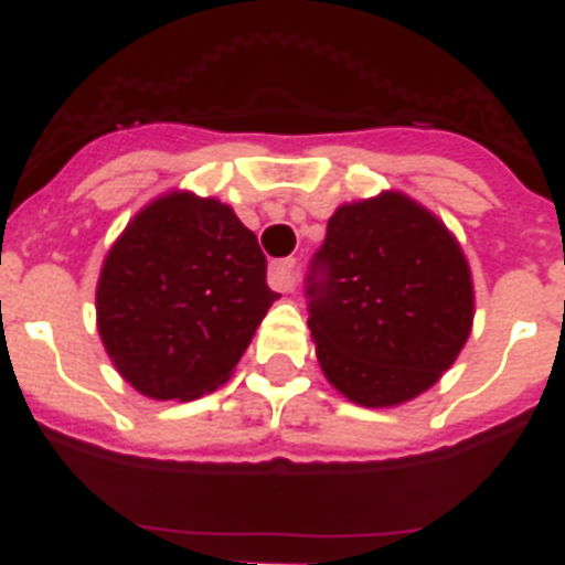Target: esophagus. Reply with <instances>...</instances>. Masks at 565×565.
<instances>
[{
  "label": "esophagus",
  "mask_w": 565,
  "mask_h": 565,
  "mask_svg": "<svg viewBox=\"0 0 565 565\" xmlns=\"http://www.w3.org/2000/svg\"><path fill=\"white\" fill-rule=\"evenodd\" d=\"M268 282H271L274 291H291L294 282H297V259H279L274 263L271 274H268Z\"/></svg>",
  "instance_id": "34e87169"
}]
</instances>
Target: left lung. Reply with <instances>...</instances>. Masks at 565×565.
Masks as SVG:
<instances>
[{
  "instance_id": "8db88e82",
  "label": "left lung",
  "mask_w": 565,
  "mask_h": 565,
  "mask_svg": "<svg viewBox=\"0 0 565 565\" xmlns=\"http://www.w3.org/2000/svg\"><path fill=\"white\" fill-rule=\"evenodd\" d=\"M306 299L328 382L364 407L433 387L472 326L461 248L427 209L396 192L337 209L308 266Z\"/></svg>"
}]
</instances>
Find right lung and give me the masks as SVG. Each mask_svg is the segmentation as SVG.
I'll use <instances>...</instances> for the list:
<instances>
[{
    "label": "right lung",
    "mask_w": 565,
    "mask_h": 565,
    "mask_svg": "<svg viewBox=\"0 0 565 565\" xmlns=\"http://www.w3.org/2000/svg\"><path fill=\"white\" fill-rule=\"evenodd\" d=\"M266 254L237 214L174 192L143 209L104 259L98 333L149 398L203 396L226 382L271 308Z\"/></svg>",
    "instance_id": "right-lung-1"
}]
</instances>
